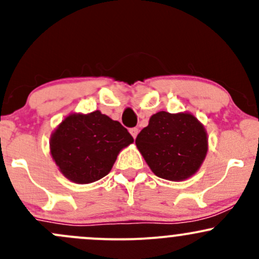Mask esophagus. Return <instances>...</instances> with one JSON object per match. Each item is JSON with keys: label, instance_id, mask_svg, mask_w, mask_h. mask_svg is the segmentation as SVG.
<instances>
[{"label": "esophagus", "instance_id": "esophagus-1", "mask_svg": "<svg viewBox=\"0 0 259 259\" xmlns=\"http://www.w3.org/2000/svg\"><path fill=\"white\" fill-rule=\"evenodd\" d=\"M138 133H139V129H138V127H132V129H130V134L133 135V138H137V135H138Z\"/></svg>", "mask_w": 259, "mask_h": 259}]
</instances>
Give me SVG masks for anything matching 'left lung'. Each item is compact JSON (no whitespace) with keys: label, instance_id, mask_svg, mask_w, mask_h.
<instances>
[{"label":"left lung","instance_id":"obj_1","mask_svg":"<svg viewBox=\"0 0 259 259\" xmlns=\"http://www.w3.org/2000/svg\"><path fill=\"white\" fill-rule=\"evenodd\" d=\"M135 144L156 177L173 182L197 173L208 151L207 132L189 113L154 114Z\"/></svg>","mask_w":259,"mask_h":259}]
</instances>
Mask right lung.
Listing matches in <instances>:
<instances>
[{
    "label": "right lung",
    "instance_id": "right-lung-1",
    "mask_svg": "<svg viewBox=\"0 0 259 259\" xmlns=\"http://www.w3.org/2000/svg\"><path fill=\"white\" fill-rule=\"evenodd\" d=\"M133 142L119 121L96 110L65 117L52 133L50 151L67 179L89 184L108 176L120 150Z\"/></svg>",
    "mask_w": 259,
    "mask_h": 259
}]
</instances>
